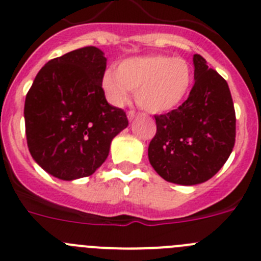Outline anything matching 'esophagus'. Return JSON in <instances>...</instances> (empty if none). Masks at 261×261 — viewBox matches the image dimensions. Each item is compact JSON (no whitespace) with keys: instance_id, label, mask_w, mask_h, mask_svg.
Here are the masks:
<instances>
[{"instance_id":"esophagus-1","label":"esophagus","mask_w":261,"mask_h":261,"mask_svg":"<svg viewBox=\"0 0 261 261\" xmlns=\"http://www.w3.org/2000/svg\"><path fill=\"white\" fill-rule=\"evenodd\" d=\"M126 116H128V120H129V121H132V120L135 119L136 116H137V114H136L135 111H129L128 114H126Z\"/></svg>"}]
</instances>
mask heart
Listing matches in <instances>:
<instances>
[{
	"label": "heart",
	"mask_w": 261,
	"mask_h": 261,
	"mask_svg": "<svg viewBox=\"0 0 261 261\" xmlns=\"http://www.w3.org/2000/svg\"><path fill=\"white\" fill-rule=\"evenodd\" d=\"M190 64L166 55L129 57L103 73L102 89L108 102L124 106L130 91L136 102L149 114H166L186 99L192 85Z\"/></svg>",
	"instance_id": "obj_1"
}]
</instances>
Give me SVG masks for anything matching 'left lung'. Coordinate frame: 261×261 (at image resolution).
I'll return each mask as SVG.
<instances>
[{"instance_id":"obj_1","label":"left lung","mask_w":261,"mask_h":261,"mask_svg":"<svg viewBox=\"0 0 261 261\" xmlns=\"http://www.w3.org/2000/svg\"><path fill=\"white\" fill-rule=\"evenodd\" d=\"M195 85L181 106L156 115L147 155L159 176L195 186L220 171L235 144V110L227 82L193 55Z\"/></svg>"}]
</instances>
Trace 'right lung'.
I'll list each match as a JSON object with an SVG mask.
<instances>
[{"instance_id":"add662e5","label":"right lung","mask_w":261,"mask_h":261,"mask_svg":"<svg viewBox=\"0 0 261 261\" xmlns=\"http://www.w3.org/2000/svg\"><path fill=\"white\" fill-rule=\"evenodd\" d=\"M106 66L99 48L71 50L48 61L27 93V146L34 161L57 179L93 175L107 159L112 140L128 126L125 112L106 100Z\"/></svg>"}]
</instances>
